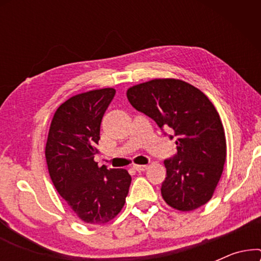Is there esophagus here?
Here are the masks:
<instances>
[{"label": "esophagus", "mask_w": 261, "mask_h": 261, "mask_svg": "<svg viewBox=\"0 0 261 261\" xmlns=\"http://www.w3.org/2000/svg\"><path fill=\"white\" fill-rule=\"evenodd\" d=\"M147 165H133V169L135 171H138V172H142V171L147 170Z\"/></svg>", "instance_id": "34e87169"}]
</instances>
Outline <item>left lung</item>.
I'll list each match as a JSON object with an SVG mask.
<instances>
[{
    "instance_id": "1",
    "label": "left lung",
    "mask_w": 261,
    "mask_h": 261,
    "mask_svg": "<svg viewBox=\"0 0 261 261\" xmlns=\"http://www.w3.org/2000/svg\"><path fill=\"white\" fill-rule=\"evenodd\" d=\"M127 98L176 139L177 153L164 162V201L180 212L204 205L213 197L227 155L226 135L213 103L199 89L173 78L134 85Z\"/></svg>"
}]
</instances>
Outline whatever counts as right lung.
Returning <instances> with one entry per match:
<instances>
[{"mask_svg": "<svg viewBox=\"0 0 261 261\" xmlns=\"http://www.w3.org/2000/svg\"><path fill=\"white\" fill-rule=\"evenodd\" d=\"M115 89L91 90L67 99L56 110L45 156L52 183L85 223L105 224L123 208L132 181L123 169L95 162L102 117Z\"/></svg>", "mask_w": 261, "mask_h": 261, "instance_id": "1", "label": "right lung"}]
</instances>
